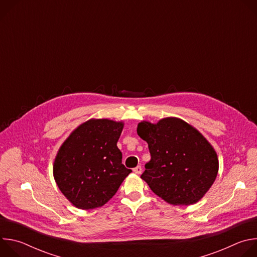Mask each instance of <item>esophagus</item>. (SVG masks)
Here are the masks:
<instances>
[{
    "instance_id": "34e87169",
    "label": "esophagus",
    "mask_w": 257,
    "mask_h": 257,
    "mask_svg": "<svg viewBox=\"0 0 257 257\" xmlns=\"http://www.w3.org/2000/svg\"><path fill=\"white\" fill-rule=\"evenodd\" d=\"M133 172H134L135 174L139 175V174H141V172H142V168H141L140 166H137L136 168H134V169H133Z\"/></svg>"
}]
</instances>
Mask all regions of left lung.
I'll list each match as a JSON object with an SVG mask.
<instances>
[{"mask_svg": "<svg viewBox=\"0 0 257 257\" xmlns=\"http://www.w3.org/2000/svg\"><path fill=\"white\" fill-rule=\"evenodd\" d=\"M137 134L149 144L151 161L141 179L173 205H190L209 190L218 172L212 145L193 126L168 117L153 124L142 121Z\"/></svg>", "mask_w": 257, "mask_h": 257, "instance_id": "8db88e82", "label": "left lung"}]
</instances>
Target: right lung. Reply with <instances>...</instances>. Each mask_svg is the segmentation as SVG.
I'll use <instances>...</instances> for the list:
<instances>
[{"mask_svg": "<svg viewBox=\"0 0 257 257\" xmlns=\"http://www.w3.org/2000/svg\"><path fill=\"white\" fill-rule=\"evenodd\" d=\"M123 127V122L90 119L72 131L61 145L53 174L59 189L74 206H102L132 172L122 164L117 146Z\"/></svg>", "mask_w": 257, "mask_h": 257, "instance_id": "add662e5", "label": "right lung"}]
</instances>
